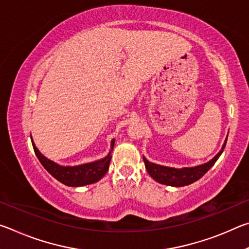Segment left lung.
<instances>
[{
	"label": "left lung",
	"mask_w": 249,
	"mask_h": 249,
	"mask_svg": "<svg viewBox=\"0 0 249 249\" xmlns=\"http://www.w3.org/2000/svg\"><path fill=\"white\" fill-rule=\"evenodd\" d=\"M225 145H226V141L224 142V145H223L222 150L215 156V157H214L212 160H210L209 162L204 163V165L197 166L195 168L175 169V168H168V167L156 165V163L149 162L148 160L144 158L145 167L151 178H154L157 182L161 184L172 185V187H183V185L191 184L193 182H196V180L202 178V177L209 171L210 168L216 162V160L223 153V150H224Z\"/></svg>",
	"instance_id": "8db88e82"
}]
</instances>
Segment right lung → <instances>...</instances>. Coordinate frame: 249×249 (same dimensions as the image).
Returning <instances> with one entry per match:
<instances>
[{
    "instance_id": "1",
    "label": "right lung",
    "mask_w": 249,
    "mask_h": 249,
    "mask_svg": "<svg viewBox=\"0 0 249 249\" xmlns=\"http://www.w3.org/2000/svg\"><path fill=\"white\" fill-rule=\"evenodd\" d=\"M33 144V148L37 158L40 161L41 165L47 170L53 178H56L61 183L69 187H81V185L91 184L99 181L102 177L107 174L108 169L109 161H111V153H109L104 159H101L99 161H94L86 165L75 166V167H61L54 163L52 160H49L45 156L39 153V150L36 148V146ZM112 149L114 147V141H112Z\"/></svg>"
}]
</instances>
